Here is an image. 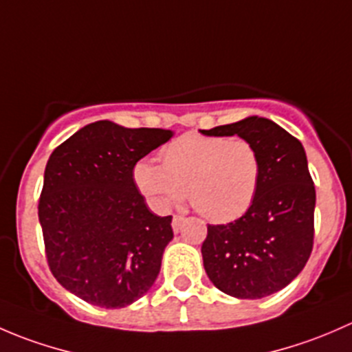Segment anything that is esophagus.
<instances>
[{"label":"esophagus","instance_id":"34e87169","mask_svg":"<svg viewBox=\"0 0 352 352\" xmlns=\"http://www.w3.org/2000/svg\"><path fill=\"white\" fill-rule=\"evenodd\" d=\"M182 221H184V216H180V214L173 216V219H172V228H173V232H179L180 226H182Z\"/></svg>","mask_w":352,"mask_h":352}]
</instances>
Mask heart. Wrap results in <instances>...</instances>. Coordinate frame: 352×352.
<instances>
[{
    "label": "heart",
    "instance_id": "b5f03b06",
    "mask_svg": "<svg viewBox=\"0 0 352 352\" xmlns=\"http://www.w3.org/2000/svg\"><path fill=\"white\" fill-rule=\"evenodd\" d=\"M262 180L257 148L245 140L189 133L162 150V165L140 160L133 182L158 211H168L186 199L202 218L228 223L250 209Z\"/></svg>",
    "mask_w": 352,
    "mask_h": 352
}]
</instances>
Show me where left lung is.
I'll return each mask as SVG.
<instances>
[{"label":"left lung","instance_id":"1","mask_svg":"<svg viewBox=\"0 0 352 352\" xmlns=\"http://www.w3.org/2000/svg\"><path fill=\"white\" fill-rule=\"evenodd\" d=\"M240 136L257 148L262 180L242 218L208 225L202 261L211 283L240 300H258L289 285L314 248L315 186L303 144L272 120L252 116L201 131Z\"/></svg>","mask_w":352,"mask_h":352}]
</instances>
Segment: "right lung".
Returning <instances> with one entry per match:
<instances>
[{
    "label": "right lung",
    "mask_w": 352,
    "mask_h": 352,
    "mask_svg": "<svg viewBox=\"0 0 352 352\" xmlns=\"http://www.w3.org/2000/svg\"><path fill=\"white\" fill-rule=\"evenodd\" d=\"M172 136L97 120L49 156L38 199L45 257L59 285L87 303L127 307L158 278L172 216L148 209L133 166Z\"/></svg>",
    "instance_id": "obj_1"
}]
</instances>
